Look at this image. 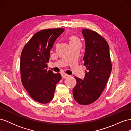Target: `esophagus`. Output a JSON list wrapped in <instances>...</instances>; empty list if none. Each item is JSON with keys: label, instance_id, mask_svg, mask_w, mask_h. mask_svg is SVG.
Wrapping results in <instances>:
<instances>
[{"label": "esophagus", "instance_id": "1", "mask_svg": "<svg viewBox=\"0 0 131 131\" xmlns=\"http://www.w3.org/2000/svg\"><path fill=\"white\" fill-rule=\"evenodd\" d=\"M62 77L63 78L66 79V78H68L69 77V75H68V74H62Z\"/></svg>", "mask_w": 131, "mask_h": 131}]
</instances>
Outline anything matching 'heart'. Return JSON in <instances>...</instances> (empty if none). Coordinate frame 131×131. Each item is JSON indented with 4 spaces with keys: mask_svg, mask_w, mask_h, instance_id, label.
<instances>
[{
    "mask_svg": "<svg viewBox=\"0 0 131 131\" xmlns=\"http://www.w3.org/2000/svg\"><path fill=\"white\" fill-rule=\"evenodd\" d=\"M69 41L70 45L81 44V41L78 37L75 35H71L69 37Z\"/></svg>",
    "mask_w": 131,
    "mask_h": 131,
    "instance_id": "1",
    "label": "heart"
}]
</instances>
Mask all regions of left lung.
I'll return each instance as SVG.
<instances>
[{"mask_svg":"<svg viewBox=\"0 0 131 131\" xmlns=\"http://www.w3.org/2000/svg\"><path fill=\"white\" fill-rule=\"evenodd\" d=\"M86 43L83 61L86 66L85 77H75L77 84L73 92L79 104L89 105L97 101L104 91L112 72L109 46L105 39L96 31L89 29L82 31Z\"/></svg>","mask_w":131,"mask_h":131,"instance_id":"8db88e82","label":"left lung"}]
</instances>
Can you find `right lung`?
<instances>
[{
	"mask_svg": "<svg viewBox=\"0 0 131 131\" xmlns=\"http://www.w3.org/2000/svg\"><path fill=\"white\" fill-rule=\"evenodd\" d=\"M64 29H43L35 33L23 48L20 73L23 86L30 97L46 104L52 100L56 84L61 79L59 73L47 70L50 50Z\"/></svg>",
	"mask_w": 131,
	"mask_h": 131,
	"instance_id": "right-lung-1",
	"label": "right lung"
}]
</instances>
